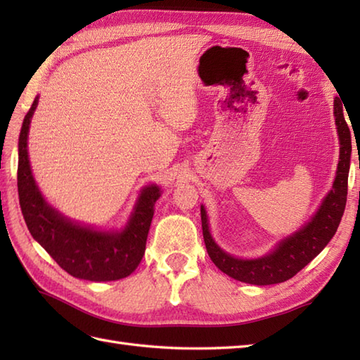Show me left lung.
Instances as JSON below:
<instances>
[{"label":"left lung","instance_id":"left-lung-1","mask_svg":"<svg viewBox=\"0 0 360 360\" xmlns=\"http://www.w3.org/2000/svg\"><path fill=\"white\" fill-rule=\"evenodd\" d=\"M345 106V105H343ZM343 106L339 97L334 98V117L338 127L340 156L335 179L330 193L326 195L322 205H320L316 215L311 218L308 224H304L300 231L292 233L288 238L281 240L278 246L271 254L262 258L243 259L229 255L213 241L207 213L201 205V221L205 249L210 259L219 271L227 274L243 283L249 285H275L292 278L297 272H300L304 266L311 263L338 232L343 210L347 205L348 193V172L351 158V133L348 124L343 116ZM347 110V108H345Z\"/></svg>","mask_w":360,"mask_h":360}]
</instances>
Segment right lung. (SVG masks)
<instances>
[{
  "instance_id": "obj_1",
  "label": "right lung",
  "mask_w": 360,
  "mask_h": 360,
  "mask_svg": "<svg viewBox=\"0 0 360 360\" xmlns=\"http://www.w3.org/2000/svg\"><path fill=\"white\" fill-rule=\"evenodd\" d=\"M37 105L38 97L22 120L18 139V196L30 235L75 278L111 281L128 277L143 257L160 188L155 184L142 188L131 218L120 232L96 231L65 218L44 201L30 172L27 134Z\"/></svg>"
}]
</instances>
